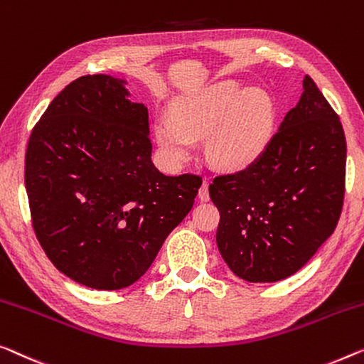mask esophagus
Here are the masks:
<instances>
[{"label":"esophagus","mask_w":364,"mask_h":364,"mask_svg":"<svg viewBox=\"0 0 364 364\" xmlns=\"http://www.w3.org/2000/svg\"><path fill=\"white\" fill-rule=\"evenodd\" d=\"M198 198H199L200 200H209V181L204 180L203 184H200Z\"/></svg>","instance_id":"esophagus-1"}]
</instances>
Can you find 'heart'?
Returning a JSON list of instances; mask_svg holds the SVG:
<instances>
[{"label": "heart", "mask_w": 364, "mask_h": 364, "mask_svg": "<svg viewBox=\"0 0 364 364\" xmlns=\"http://www.w3.org/2000/svg\"><path fill=\"white\" fill-rule=\"evenodd\" d=\"M274 119L268 93L224 81L176 102L173 116L156 117L155 135L173 165L186 161L194 139L208 135V155L217 166L243 170L268 147Z\"/></svg>", "instance_id": "b5f03b06"}]
</instances>
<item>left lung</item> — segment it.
Masks as SVG:
<instances>
[{"label": "left lung", "instance_id": "left-lung-1", "mask_svg": "<svg viewBox=\"0 0 364 364\" xmlns=\"http://www.w3.org/2000/svg\"><path fill=\"white\" fill-rule=\"evenodd\" d=\"M302 85L299 102L263 154L209 184L220 213L217 247L250 283H274L299 271L333 234L343 208V127L309 75Z\"/></svg>", "mask_w": 364, "mask_h": 364}]
</instances>
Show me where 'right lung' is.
<instances>
[{
	"label": "right lung",
	"instance_id": "1",
	"mask_svg": "<svg viewBox=\"0 0 364 364\" xmlns=\"http://www.w3.org/2000/svg\"><path fill=\"white\" fill-rule=\"evenodd\" d=\"M86 75L50 102L26 150L32 229L58 271L93 289L135 283L191 210L203 178L151 164L149 111Z\"/></svg>",
	"mask_w": 364,
	"mask_h": 364
}]
</instances>
